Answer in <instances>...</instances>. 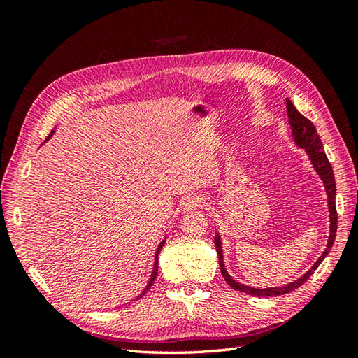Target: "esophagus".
<instances>
[{"label": "esophagus", "instance_id": "obj_1", "mask_svg": "<svg viewBox=\"0 0 358 358\" xmlns=\"http://www.w3.org/2000/svg\"><path fill=\"white\" fill-rule=\"evenodd\" d=\"M204 204V200L201 199V196L199 195H187L183 199V201H181V209H183L185 212L187 210H194L196 208H201Z\"/></svg>", "mask_w": 358, "mask_h": 358}]
</instances>
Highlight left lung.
<instances>
[{
  "label": "left lung",
  "mask_w": 358,
  "mask_h": 358,
  "mask_svg": "<svg viewBox=\"0 0 358 358\" xmlns=\"http://www.w3.org/2000/svg\"><path fill=\"white\" fill-rule=\"evenodd\" d=\"M286 104H287L289 126H291L292 140L295 143V146H299L300 149L306 152L310 164H313L314 171L317 172V175L322 180V183L324 185L326 196H328V209H329V238H328V243H326L323 254L318 257V260L313 264V268L303 273L301 277H299L296 280L291 281V283L283 285V286L254 287V286L243 285V283H240V281L234 280L229 275V272H227L226 266H224L223 241H222V237H220L218 231H215V246H217V254H218V262H220V271H222L224 280L227 281V285H229L232 289H235V291H240V292H246L249 295L277 296V295L289 294V292L295 291V289H299L310 275H313L314 271L324 260V257L329 254V250L334 245V240H336V234H337V210H336V191L337 189H336V178H334L332 166L328 162V157H326V154H324L323 144H322L320 136H318V134H317L315 126L295 109V106L292 104L291 100H286Z\"/></svg>",
  "instance_id": "8db88e82"
}]
</instances>
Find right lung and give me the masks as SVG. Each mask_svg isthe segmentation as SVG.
Returning <instances> with one entry per match:
<instances>
[{
	"label": "right lung",
	"instance_id": "add662e5",
	"mask_svg": "<svg viewBox=\"0 0 358 358\" xmlns=\"http://www.w3.org/2000/svg\"><path fill=\"white\" fill-rule=\"evenodd\" d=\"M55 134V129H53V131L50 132V135L48 136V138H45V141H49L50 138H52V135ZM164 243H166V235H164V238L162 240V243H159L158 245V248H157V250H155V257H154V268H152V272H150V278H149V281H148V285H146V287L143 289L141 291V294L140 295H136L135 296V300H138V299H141V296L146 294L148 291H149V287L154 285V281H155V278H157V273H158V254L162 252V249H163V246H164Z\"/></svg>",
	"mask_w": 358,
	"mask_h": 358
}]
</instances>
